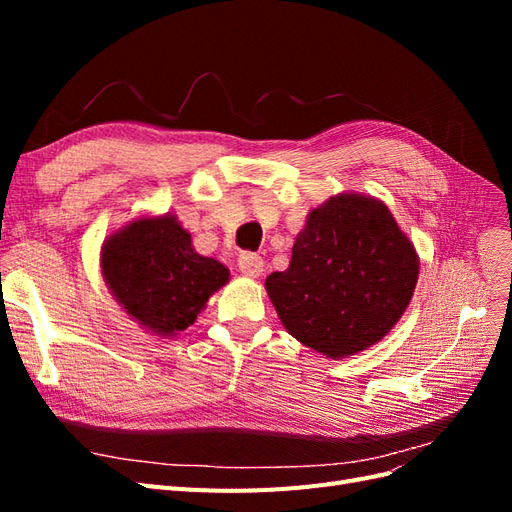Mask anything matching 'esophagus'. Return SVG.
Returning <instances> with one entry per match:
<instances>
[{"label": "esophagus", "mask_w": 512, "mask_h": 512, "mask_svg": "<svg viewBox=\"0 0 512 512\" xmlns=\"http://www.w3.org/2000/svg\"><path fill=\"white\" fill-rule=\"evenodd\" d=\"M239 265V271L247 277H258L262 273V267H265V262H262V258L254 252H243L237 260Z\"/></svg>", "instance_id": "esophagus-1"}]
</instances>
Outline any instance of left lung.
<instances>
[{
  "label": "left lung",
  "mask_w": 512,
  "mask_h": 512,
  "mask_svg": "<svg viewBox=\"0 0 512 512\" xmlns=\"http://www.w3.org/2000/svg\"><path fill=\"white\" fill-rule=\"evenodd\" d=\"M416 280L414 245L386 205L342 194L309 213L290 267L271 273L265 286L286 331L337 359L389 333Z\"/></svg>",
  "instance_id": "1"
}]
</instances>
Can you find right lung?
<instances>
[{"instance_id":"1","label":"right lung","mask_w":512,"mask_h":512,"mask_svg":"<svg viewBox=\"0 0 512 512\" xmlns=\"http://www.w3.org/2000/svg\"><path fill=\"white\" fill-rule=\"evenodd\" d=\"M102 273L128 314L160 335L188 329L228 282V269L196 254L173 215L134 222L108 239Z\"/></svg>"}]
</instances>
